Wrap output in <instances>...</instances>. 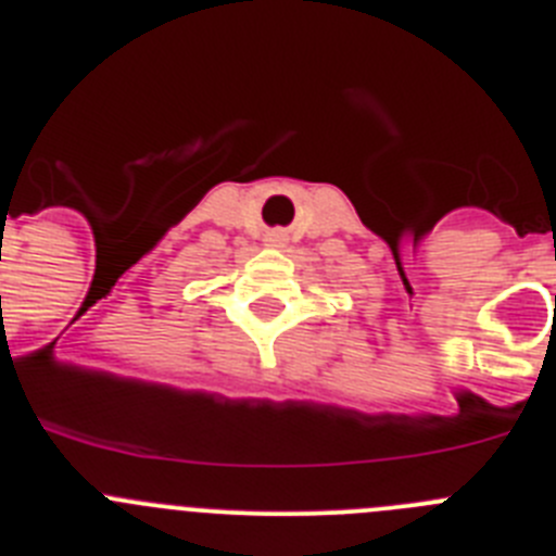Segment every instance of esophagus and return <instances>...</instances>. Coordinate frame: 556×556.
<instances>
[{
	"instance_id": "esophagus-1",
	"label": "esophagus",
	"mask_w": 556,
	"mask_h": 556,
	"mask_svg": "<svg viewBox=\"0 0 556 556\" xmlns=\"http://www.w3.org/2000/svg\"><path fill=\"white\" fill-rule=\"evenodd\" d=\"M278 239H281V236H273V239H269V242H278Z\"/></svg>"
}]
</instances>
